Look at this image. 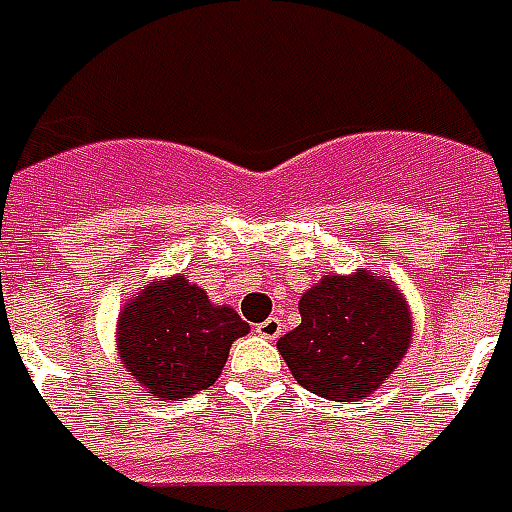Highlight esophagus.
<instances>
[{
	"label": "esophagus",
	"instance_id": "obj_1",
	"mask_svg": "<svg viewBox=\"0 0 512 512\" xmlns=\"http://www.w3.org/2000/svg\"><path fill=\"white\" fill-rule=\"evenodd\" d=\"M257 336H263V339H276L279 333H282V320L279 317H268L263 323L255 325Z\"/></svg>",
	"mask_w": 512,
	"mask_h": 512
}]
</instances>
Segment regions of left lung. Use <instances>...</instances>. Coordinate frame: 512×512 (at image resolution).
<instances>
[{"label": "left lung", "mask_w": 512, "mask_h": 512, "mask_svg": "<svg viewBox=\"0 0 512 512\" xmlns=\"http://www.w3.org/2000/svg\"><path fill=\"white\" fill-rule=\"evenodd\" d=\"M301 325L279 336V355L298 385L331 401H358L396 372L412 317L391 279L369 271L323 276L301 295Z\"/></svg>", "instance_id": "obj_1"}]
</instances>
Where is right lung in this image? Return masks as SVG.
I'll return each instance as SVG.
<instances>
[{"mask_svg":"<svg viewBox=\"0 0 512 512\" xmlns=\"http://www.w3.org/2000/svg\"><path fill=\"white\" fill-rule=\"evenodd\" d=\"M116 333L124 369L146 393L181 401L217 382L230 344L249 325L230 306L211 304L203 287L168 276L121 309Z\"/></svg>","mask_w":512,"mask_h":512,"instance_id":"obj_1","label":"right lung"}]
</instances>
